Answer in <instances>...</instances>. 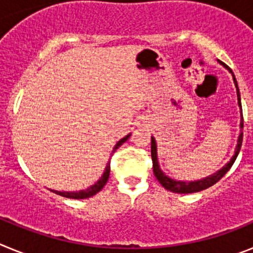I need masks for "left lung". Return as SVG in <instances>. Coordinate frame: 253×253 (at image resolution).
Returning <instances> with one entry per match:
<instances>
[{
  "instance_id": "8db88e82",
  "label": "left lung",
  "mask_w": 253,
  "mask_h": 253,
  "mask_svg": "<svg viewBox=\"0 0 253 253\" xmlns=\"http://www.w3.org/2000/svg\"><path fill=\"white\" fill-rule=\"evenodd\" d=\"M231 71V69H229ZM232 72V71H231ZM233 81L234 84L237 87V96H238V105L241 107V111H242V105H241V95H240V88H238V84H237L236 78H234L233 75ZM241 129H243V115H242V120H241ZM242 139H243V133L241 131L240 137H238V143H237V148L236 152H234V156L232 157V160L223 167L222 169H219L216 173H214L213 176H210V177L204 178V180L200 181H195V182H184V181H175L172 180V178L167 177L165 173L160 169V166H158L157 162V149H156V140L154 138H152L151 140V154H152V162H153V173L156 176L158 181H160V184L162 185L165 189L169 190L172 193H178V194H190V193H198V191H202V190L208 189V187L213 186L215 182H218L223 176L227 173V171L232 167V165L236 161L237 156L240 153V149L242 147Z\"/></svg>"
}]
</instances>
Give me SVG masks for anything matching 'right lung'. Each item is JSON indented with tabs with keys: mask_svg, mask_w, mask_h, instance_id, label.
Returning a JSON list of instances; mask_svg holds the SVG:
<instances>
[{
	"mask_svg": "<svg viewBox=\"0 0 253 253\" xmlns=\"http://www.w3.org/2000/svg\"><path fill=\"white\" fill-rule=\"evenodd\" d=\"M130 137V135H126L125 138H123L122 140H119V142L116 143V146L114 147V151L115 149L119 148L120 146H122L123 143L126 142L128 140V138ZM109 176H110V162L107 163V166L106 169H105V172H104V175H102V177L100 178L97 182H96L93 186L88 187L87 190H82V191H78V193H62V191H54V190H51L53 193L58 194V195L60 196H64V198H69V199H86V198H90V196H93L95 194H97L99 191H101L102 187L106 185L107 180H109Z\"/></svg>",
	"mask_w": 253,
	"mask_h": 253,
	"instance_id": "add662e5",
	"label": "right lung"
}]
</instances>
